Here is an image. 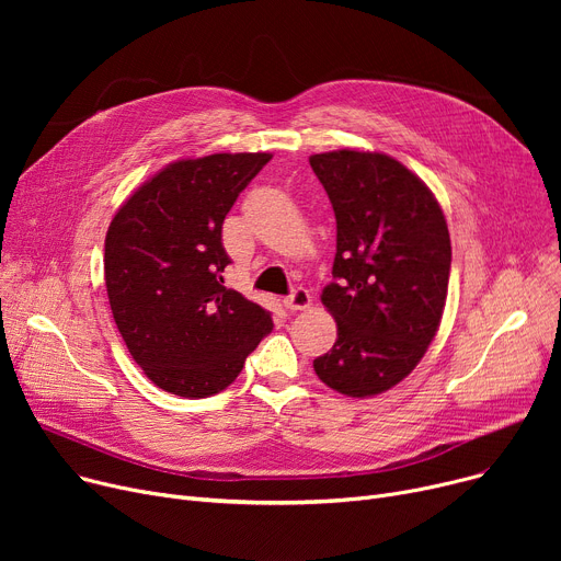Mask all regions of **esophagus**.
<instances>
[{"mask_svg":"<svg viewBox=\"0 0 561 561\" xmlns=\"http://www.w3.org/2000/svg\"><path fill=\"white\" fill-rule=\"evenodd\" d=\"M284 307H286L288 311H305V309H309V307H311V293H309L307 288L298 286V288L293 290L290 296L284 300Z\"/></svg>","mask_w":561,"mask_h":561,"instance_id":"esophagus-1","label":"esophagus"}]
</instances>
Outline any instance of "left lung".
Instances as JSON below:
<instances>
[{
    "instance_id": "left-lung-1",
    "label": "left lung",
    "mask_w": 561,
    "mask_h": 561,
    "mask_svg": "<svg viewBox=\"0 0 561 561\" xmlns=\"http://www.w3.org/2000/svg\"><path fill=\"white\" fill-rule=\"evenodd\" d=\"M309 163L336 216V282L320 296L336 343L313 370L347 398H370L400 385L438 332L453 261L446 216L389 154L334 150Z\"/></svg>"
}]
</instances>
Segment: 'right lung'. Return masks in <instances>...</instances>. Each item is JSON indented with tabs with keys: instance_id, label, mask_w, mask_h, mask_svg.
<instances>
[{
	"instance_id": "add662e5",
	"label": "right lung",
	"mask_w": 561,
	"mask_h": 561,
	"mask_svg": "<svg viewBox=\"0 0 561 561\" xmlns=\"http://www.w3.org/2000/svg\"><path fill=\"white\" fill-rule=\"evenodd\" d=\"M268 152L180 159L113 216L104 279L134 362L172 396L209 398L239 377L271 313L225 286L222 222Z\"/></svg>"
}]
</instances>
